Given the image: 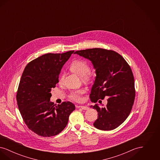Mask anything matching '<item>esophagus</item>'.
<instances>
[{
    "instance_id": "obj_1",
    "label": "esophagus",
    "mask_w": 160,
    "mask_h": 160,
    "mask_svg": "<svg viewBox=\"0 0 160 160\" xmlns=\"http://www.w3.org/2000/svg\"><path fill=\"white\" fill-rule=\"evenodd\" d=\"M80 108H81L82 109H83V110H88V109L89 108L88 107L84 106H80Z\"/></svg>"
}]
</instances>
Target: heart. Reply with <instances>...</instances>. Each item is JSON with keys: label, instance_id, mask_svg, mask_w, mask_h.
Here are the masks:
<instances>
[{"label": "heart", "instance_id": "1", "mask_svg": "<svg viewBox=\"0 0 160 160\" xmlns=\"http://www.w3.org/2000/svg\"><path fill=\"white\" fill-rule=\"evenodd\" d=\"M69 69L77 75L81 76L84 80H89L93 76V72L89 69V65L86 61L76 59L72 61L69 65ZM64 75L61 74L59 82L62 83L63 81ZM85 93L83 88L73 90L69 93V98L76 101H80L82 99V95Z\"/></svg>", "mask_w": 160, "mask_h": 160}]
</instances>
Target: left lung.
Instances as JSON below:
<instances>
[{"instance_id": "obj_1", "label": "left lung", "mask_w": 160, "mask_h": 160, "mask_svg": "<svg viewBox=\"0 0 160 160\" xmlns=\"http://www.w3.org/2000/svg\"><path fill=\"white\" fill-rule=\"evenodd\" d=\"M91 61L97 76L90 94L92 102L105 97L107 103L104 107L93 106L98 112V119L93 123L97 129H115L129 116L135 99L134 79L129 65L121 54L111 50L101 48L75 52Z\"/></svg>"}]
</instances>
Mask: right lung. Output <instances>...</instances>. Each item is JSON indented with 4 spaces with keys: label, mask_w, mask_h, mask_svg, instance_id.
I'll list each match as a JSON object with an SVG mask.
<instances>
[{
    "label": "right lung",
    "mask_w": 160,
    "mask_h": 160,
    "mask_svg": "<svg viewBox=\"0 0 160 160\" xmlns=\"http://www.w3.org/2000/svg\"><path fill=\"white\" fill-rule=\"evenodd\" d=\"M74 52L45 54L31 61L24 69L16 96L17 105L28 128L42 137L59 134L75 110L69 101L58 105L50 101L61 69Z\"/></svg>",
    "instance_id": "right-lung-1"
}]
</instances>
